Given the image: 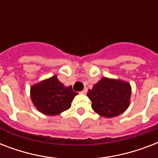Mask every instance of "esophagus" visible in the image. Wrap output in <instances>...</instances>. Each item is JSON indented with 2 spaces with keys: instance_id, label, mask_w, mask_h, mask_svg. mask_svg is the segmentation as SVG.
<instances>
[{
  "instance_id": "34e87169",
  "label": "esophagus",
  "mask_w": 158,
  "mask_h": 158,
  "mask_svg": "<svg viewBox=\"0 0 158 158\" xmlns=\"http://www.w3.org/2000/svg\"><path fill=\"white\" fill-rule=\"evenodd\" d=\"M87 92H88V89H87V88H84V90H83V91L81 92V94H87Z\"/></svg>"
}]
</instances>
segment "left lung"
I'll list each match as a JSON object with an SVG mask.
<instances>
[{"instance_id": "1", "label": "left lung", "mask_w": 158, "mask_h": 158, "mask_svg": "<svg viewBox=\"0 0 158 158\" xmlns=\"http://www.w3.org/2000/svg\"><path fill=\"white\" fill-rule=\"evenodd\" d=\"M87 96L99 115L111 118L122 114L130 106L131 86L120 79L104 77L89 89Z\"/></svg>"}]
</instances>
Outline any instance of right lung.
I'll list each match as a JSON object with an SVG mask.
<instances>
[{
	"instance_id": "right-lung-1",
	"label": "right lung",
	"mask_w": 158,
	"mask_h": 158,
	"mask_svg": "<svg viewBox=\"0 0 158 158\" xmlns=\"http://www.w3.org/2000/svg\"><path fill=\"white\" fill-rule=\"evenodd\" d=\"M71 86L65 87L56 75L44 79L31 87L30 95L33 105L44 115H56L68 110L77 95Z\"/></svg>"
}]
</instances>
